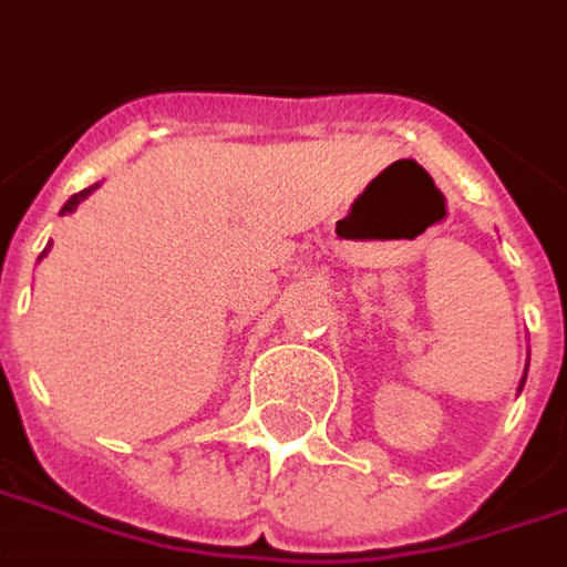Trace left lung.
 <instances>
[{
    "instance_id": "1",
    "label": "left lung",
    "mask_w": 567,
    "mask_h": 567,
    "mask_svg": "<svg viewBox=\"0 0 567 567\" xmlns=\"http://www.w3.org/2000/svg\"><path fill=\"white\" fill-rule=\"evenodd\" d=\"M524 381H527V378H524ZM520 386H524V383H520Z\"/></svg>"
}]
</instances>
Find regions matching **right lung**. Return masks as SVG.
I'll return each mask as SVG.
<instances>
[{
    "mask_svg": "<svg viewBox=\"0 0 567 567\" xmlns=\"http://www.w3.org/2000/svg\"><path fill=\"white\" fill-rule=\"evenodd\" d=\"M91 189H94V186H87V189H82V193H75V196H72V199H69V203L62 206V212H72V209H75V206H79V203L85 199V196H87V193H91ZM43 254H47V250H43Z\"/></svg>",
    "mask_w": 567,
    "mask_h": 567,
    "instance_id": "add662e5",
    "label": "right lung"
}]
</instances>
